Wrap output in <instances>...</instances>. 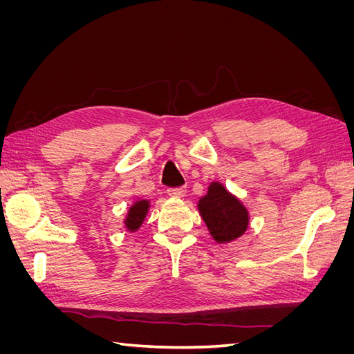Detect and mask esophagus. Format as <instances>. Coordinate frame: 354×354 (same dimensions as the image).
<instances>
[{
    "mask_svg": "<svg viewBox=\"0 0 354 354\" xmlns=\"http://www.w3.org/2000/svg\"><path fill=\"white\" fill-rule=\"evenodd\" d=\"M168 195L171 198H183L186 195V189L185 187H176V189H169Z\"/></svg>",
    "mask_w": 354,
    "mask_h": 354,
    "instance_id": "34e87169",
    "label": "esophagus"
}]
</instances>
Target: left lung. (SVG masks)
Here are the masks:
<instances>
[{
  "mask_svg": "<svg viewBox=\"0 0 354 354\" xmlns=\"http://www.w3.org/2000/svg\"><path fill=\"white\" fill-rule=\"evenodd\" d=\"M198 211L217 243L239 239L250 226L248 208L220 181H211L207 195L198 201Z\"/></svg>",
  "mask_w": 354,
  "mask_h": 354,
  "instance_id": "1",
  "label": "left lung"
}]
</instances>
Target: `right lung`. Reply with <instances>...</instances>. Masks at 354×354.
<instances>
[{"label":"right lung","instance_id":"right-lung-1","mask_svg":"<svg viewBox=\"0 0 354 354\" xmlns=\"http://www.w3.org/2000/svg\"><path fill=\"white\" fill-rule=\"evenodd\" d=\"M149 208H151V201L149 199H137L133 202V205L127 209L124 218V227L127 232L134 233L142 227Z\"/></svg>","mask_w":354,"mask_h":354}]
</instances>
